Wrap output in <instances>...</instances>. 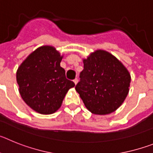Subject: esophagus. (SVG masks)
<instances>
[{
  "label": "esophagus",
  "mask_w": 153,
  "mask_h": 153,
  "mask_svg": "<svg viewBox=\"0 0 153 153\" xmlns=\"http://www.w3.org/2000/svg\"><path fill=\"white\" fill-rule=\"evenodd\" d=\"M74 83H75V84H76V83H78V79H77V78H76V79H74Z\"/></svg>",
  "instance_id": "esophagus-1"
}]
</instances>
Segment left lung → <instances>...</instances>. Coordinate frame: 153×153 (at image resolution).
I'll list each match as a JSON object with an SVG mask.
<instances>
[{
    "mask_svg": "<svg viewBox=\"0 0 153 153\" xmlns=\"http://www.w3.org/2000/svg\"><path fill=\"white\" fill-rule=\"evenodd\" d=\"M79 78L75 89L86 109L93 114L116 111L129 93V71L117 58L102 50L83 59Z\"/></svg>",
    "mask_w": 153,
    "mask_h": 153,
    "instance_id": "obj_1",
    "label": "left lung"
}]
</instances>
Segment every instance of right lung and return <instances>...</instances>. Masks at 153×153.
Here are the masks:
<instances>
[{
  "instance_id": "add662e5",
  "label": "right lung",
  "mask_w": 153,
  "mask_h": 153,
  "mask_svg": "<svg viewBox=\"0 0 153 153\" xmlns=\"http://www.w3.org/2000/svg\"><path fill=\"white\" fill-rule=\"evenodd\" d=\"M63 56L51 46L32 52L17 71L19 92L27 105L40 114H52L75 83L66 78L60 67Z\"/></svg>"
}]
</instances>
